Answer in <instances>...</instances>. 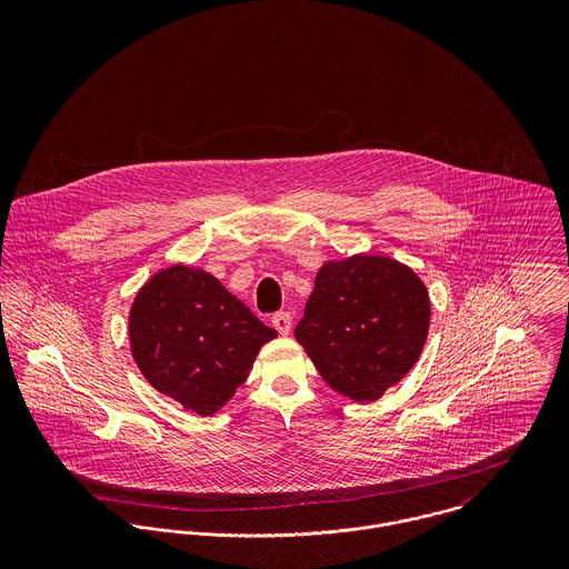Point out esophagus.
<instances>
[{"instance_id": "obj_1", "label": "esophagus", "mask_w": 569, "mask_h": 569, "mask_svg": "<svg viewBox=\"0 0 569 569\" xmlns=\"http://www.w3.org/2000/svg\"><path fill=\"white\" fill-rule=\"evenodd\" d=\"M291 313H287V311H280V313H273V318H271V325L273 328L280 332V335H289V330H291Z\"/></svg>"}]
</instances>
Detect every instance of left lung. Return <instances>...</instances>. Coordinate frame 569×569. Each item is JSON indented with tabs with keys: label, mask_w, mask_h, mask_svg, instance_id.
I'll use <instances>...</instances> for the list:
<instances>
[{
	"label": "left lung",
	"mask_w": 569,
	"mask_h": 569,
	"mask_svg": "<svg viewBox=\"0 0 569 569\" xmlns=\"http://www.w3.org/2000/svg\"><path fill=\"white\" fill-rule=\"evenodd\" d=\"M429 328V296L418 276L386 256L326 262L296 339L326 383L372 403L418 361Z\"/></svg>",
	"instance_id": "1"
}]
</instances>
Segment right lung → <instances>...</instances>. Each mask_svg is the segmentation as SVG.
I'll return each instance as SVG.
<instances>
[{
    "label": "right lung",
    "instance_id": "obj_1",
    "mask_svg": "<svg viewBox=\"0 0 569 569\" xmlns=\"http://www.w3.org/2000/svg\"><path fill=\"white\" fill-rule=\"evenodd\" d=\"M129 337L133 357L156 390L210 416L232 399L256 352L276 330L214 276L174 264L136 296Z\"/></svg>",
    "mask_w": 569,
    "mask_h": 569
}]
</instances>
